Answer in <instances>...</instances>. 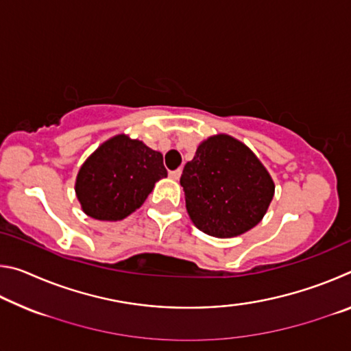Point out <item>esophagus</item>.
<instances>
[{
  "label": "esophagus",
  "mask_w": 351,
  "mask_h": 351,
  "mask_svg": "<svg viewBox=\"0 0 351 351\" xmlns=\"http://www.w3.org/2000/svg\"><path fill=\"white\" fill-rule=\"evenodd\" d=\"M169 176L171 178V180H180L181 170H180V169H178V170H170V171H169Z\"/></svg>",
  "instance_id": "obj_1"
}]
</instances>
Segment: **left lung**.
<instances>
[{
    "label": "left lung",
    "instance_id": "1",
    "mask_svg": "<svg viewBox=\"0 0 351 351\" xmlns=\"http://www.w3.org/2000/svg\"><path fill=\"white\" fill-rule=\"evenodd\" d=\"M180 182L193 224L218 239L252 229L274 197V182L263 164L228 134L204 141L184 165Z\"/></svg>",
    "mask_w": 351,
    "mask_h": 351
}]
</instances>
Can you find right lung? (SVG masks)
<instances>
[{
  "mask_svg": "<svg viewBox=\"0 0 351 351\" xmlns=\"http://www.w3.org/2000/svg\"><path fill=\"white\" fill-rule=\"evenodd\" d=\"M165 176L161 153L119 134L104 142L82 165L75 193L86 215L117 221L139 209L154 182Z\"/></svg>",
  "mask_w": 351,
  "mask_h": 351,
  "instance_id": "right-lung-1",
  "label": "right lung"
}]
</instances>
